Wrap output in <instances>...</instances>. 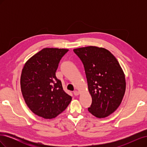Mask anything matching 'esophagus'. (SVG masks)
I'll return each mask as SVG.
<instances>
[{
  "mask_svg": "<svg viewBox=\"0 0 147 147\" xmlns=\"http://www.w3.org/2000/svg\"><path fill=\"white\" fill-rule=\"evenodd\" d=\"M79 94H80V92L78 91H74V94L75 96H78Z\"/></svg>",
  "mask_w": 147,
  "mask_h": 147,
  "instance_id": "34e87169",
  "label": "esophagus"
}]
</instances>
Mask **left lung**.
<instances>
[{
  "label": "left lung",
  "instance_id": "left-lung-1",
  "mask_svg": "<svg viewBox=\"0 0 147 147\" xmlns=\"http://www.w3.org/2000/svg\"><path fill=\"white\" fill-rule=\"evenodd\" d=\"M82 61L92 104L88 111L98 118L113 113L126 91L125 75L118 61L105 48L95 46L74 49Z\"/></svg>",
  "mask_w": 147,
  "mask_h": 147
}]
</instances>
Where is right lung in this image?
<instances>
[{"label": "right lung", "mask_w": 147, "mask_h": 147, "mask_svg": "<svg viewBox=\"0 0 147 147\" xmlns=\"http://www.w3.org/2000/svg\"><path fill=\"white\" fill-rule=\"evenodd\" d=\"M68 49L45 48L26 61L20 84L26 104L32 112L45 119L56 117L67 107L72 97L64 91L56 72Z\"/></svg>", "instance_id": "1"}]
</instances>
